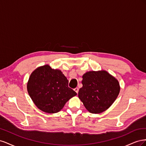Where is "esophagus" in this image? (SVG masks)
Returning a JSON list of instances; mask_svg holds the SVG:
<instances>
[{
	"label": "esophagus",
	"mask_w": 146,
	"mask_h": 146,
	"mask_svg": "<svg viewBox=\"0 0 146 146\" xmlns=\"http://www.w3.org/2000/svg\"><path fill=\"white\" fill-rule=\"evenodd\" d=\"M74 91H76V92H77V93H78V88H75V89H74Z\"/></svg>",
	"instance_id": "obj_1"
}]
</instances>
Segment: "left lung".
<instances>
[{
  "instance_id": "8db88e82",
  "label": "left lung",
  "mask_w": 146,
  "mask_h": 146,
  "mask_svg": "<svg viewBox=\"0 0 146 146\" xmlns=\"http://www.w3.org/2000/svg\"><path fill=\"white\" fill-rule=\"evenodd\" d=\"M82 78L78 96L86 110L94 114L107 110L120 91L117 79L105 70L87 72Z\"/></svg>"
}]
</instances>
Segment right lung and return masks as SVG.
I'll return each instance as SVG.
<instances>
[{"instance_id":"1","label":"right lung","mask_w":146,"mask_h":146,"mask_svg":"<svg viewBox=\"0 0 146 146\" xmlns=\"http://www.w3.org/2000/svg\"><path fill=\"white\" fill-rule=\"evenodd\" d=\"M68 80L60 70L48 64L39 67L31 74L27 91L35 105L47 113H58L77 93L68 87Z\"/></svg>"}]
</instances>
